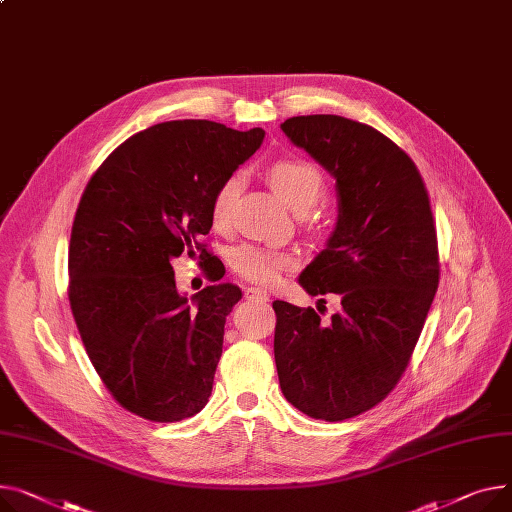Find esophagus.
I'll return each mask as SVG.
<instances>
[{"instance_id": "esophagus-1", "label": "esophagus", "mask_w": 512, "mask_h": 512, "mask_svg": "<svg viewBox=\"0 0 512 512\" xmlns=\"http://www.w3.org/2000/svg\"><path fill=\"white\" fill-rule=\"evenodd\" d=\"M245 300H249V302H263L265 304L269 300V294L259 290V288H247L245 290Z\"/></svg>"}]
</instances>
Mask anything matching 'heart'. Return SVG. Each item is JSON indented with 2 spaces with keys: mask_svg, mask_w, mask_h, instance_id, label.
<instances>
[{
  "mask_svg": "<svg viewBox=\"0 0 512 512\" xmlns=\"http://www.w3.org/2000/svg\"><path fill=\"white\" fill-rule=\"evenodd\" d=\"M271 185L276 187L280 197L294 212L311 210L321 199L325 189V179L317 164L302 158H280L267 170ZM241 191V175H230L216 191L212 199V224L216 228H226L230 224L232 206ZM296 265V257L282 249H271L261 245H241L230 255V267L234 274L243 280L259 286H269L278 282L284 271Z\"/></svg>",
  "mask_w": 512,
  "mask_h": 512,
  "instance_id": "b5f03b06",
  "label": "heart"
}]
</instances>
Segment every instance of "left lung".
Segmentation results:
<instances>
[{
  "label": "left lung",
  "instance_id": "obj_1",
  "mask_svg": "<svg viewBox=\"0 0 512 512\" xmlns=\"http://www.w3.org/2000/svg\"><path fill=\"white\" fill-rule=\"evenodd\" d=\"M282 131L335 177L337 226L298 282L342 311L321 321L274 300L280 387L302 414L342 422L379 405L412 360L440 280L436 224L418 166L381 131L337 115Z\"/></svg>",
  "mask_w": 512,
  "mask_h": 512
}]
</instances>
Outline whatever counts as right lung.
<instances>
[{
  "mask_svg": "<svg viewBox=\"0 0 512 512\" xmlns=\"http://www.w3.org/2000/svg\"><path fill=\"white\" fill-rule=\"evenodd\" d=\"M263 138L206 119L158 123L115 148L82 193L67 296L100 381L135 416L181 422L210 399L226 315L243 294L214 284L189 302L170 261L210 255L199 238L212 199Z\"/></svg>",
  "mask_w": 512,
  "mask_h": 512,
  "instance_id": "1",
  "label": "right lung"
}]
</instances>
